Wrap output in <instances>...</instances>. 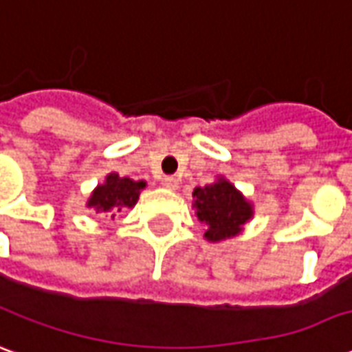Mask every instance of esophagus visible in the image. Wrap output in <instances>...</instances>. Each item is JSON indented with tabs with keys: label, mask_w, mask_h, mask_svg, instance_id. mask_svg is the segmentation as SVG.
Listing matches in <instances>:
<instances>
[{
	"label": "esophagus",
	"mask_w": 352,
	"mask_h": 352,
	"mask_svg": "<svg viewBox=\"0 0 352 352\" xmlns=\"http://www.w3.org/2000/svg\"><path fill=\"white\" fill-rule=\"evenodd\" d=\"M164 186H166V188H169V190H177L179 181H177L175 177H166V179H164Z\"/></svg>",
	"instance_id": "obj_1"
}]
</instances>
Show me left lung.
Wrapping results in <instances>:
<instances>
[{
    "mask_svg": "<svg viewBox=\"0 0 352 352\" xmlns=\"http://www.w3.org/2000/svg\"><path fill=\"white\" fill-rule=\"evenodd\" d=\"M196 219L206 227L204 239L221 243L241 235L254 217V204L229 179L217 175L214 183L196 186L192 190Z\"/></svg>",
    "mask_w": 352,
    "mask_h": 352,
    "instance_id": "left-lung-1",
    "label": "left lung"
}]
</instances>
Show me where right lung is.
Listing matches in <instances>:
<instances>
[{
	"label": "right lung",
	"mask_w": 352,
	"mask_h": 352,
	"mask_svg": "<svg viewBox=\"0 0 352 352\" xmlns=\"http://www.w3.org/2000/svg\"><path fill=\"white\" fill-rule=\"evenodd\" d=\"M142 188H146V181H135L119 173H107L106 181L96 186L86 200V208L113 219L123 208L135 206Z\"/></svg>",
	"instance_id": "obj_1"
}]
</instances>
